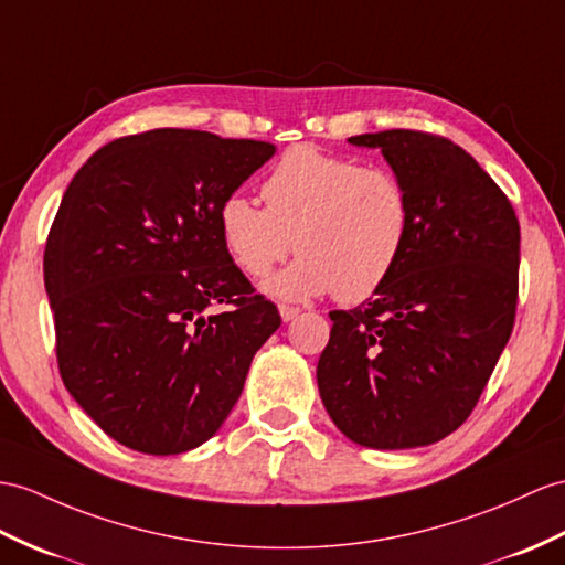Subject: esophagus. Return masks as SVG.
<instances>
[{"label":"esophagus","mask_w":565,"mask_h":565,"mask_svg":"<svg viewBox=\"0 0 565 565\" xmlns=\"http://www.w3.org/2000/svg\"><path fill=\"white\" fill-rule=\"evenodd\" d=\"M278 309H280V316H282L285 323H287V321H295L297 316H299V309H297V307H290V305H280Z\"/></svg>","instance_id":"esophagus-1"}]
</instances>
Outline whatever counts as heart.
I'll use <instances>...</instances> for the list:
<instances>
[{
    "label": "heart",
    "mask_w": 565,
    "mask_h": 565,
    "mask_svg": "<svg viewBox=\"0 0 565 565\" xmlns=\"http://www.w3.org/2000/svg\"><path fill=\"white\" fill-rule=\"evenodd\" d=\"M256 201L232 194L220 205V237L252 278L266 275L297 246L299 258L266 282L280 299L335 292L342 301L374 295L401 264L412 232V201L386 168L295 146L275 162Z\"/></svg>",
    "instance_id": "1"
}]
</instances>
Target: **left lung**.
<instances>
[{
	"label": "left lung",
	"mask_w": 565,
	"mask_h": 565,
	"mask_svg": "<svg viewBox=\"0 0 565 565\" xmlns=\"http://www.w3.org/2000/svg\"><path fill=\"white\" fill-rule=\"evenodd\" d=\"M348 141L379 148L403 179L412 232L374 297L330 311L316 381L350 441L429 446L470 417L511 338L520 225L499 184L444 136L391 129Z\"/></svg>",
	"instance_id": "left-lung-1"
}]
</instances>
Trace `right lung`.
<instances>
[{"mask_svg": "<svg viewBox=\"0 0 565 565\" xmlns=\"http://www.w3.org/2000/svg\"><path fill=\"white\" fill-rule=\"evenodd\" d=\"M275 146L153 129L103 146L64 191L45 290L66 391L117 444L186 452L223 426L278 330L220 237V205ZM230 303L225 312H213Z\"/></svg>", "mask_w": 565, "mask_h": 565, "instance_id": "1", "label": "right lung"}]
</instances>
